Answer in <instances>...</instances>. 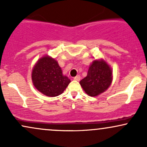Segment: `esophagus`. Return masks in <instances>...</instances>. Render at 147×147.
Returning a JSON list of instances; mask_svg holds the SVG:
<instances>
[{"label": "esophagus", "mask_w": 147, "mask_h": 147, "mask_svg": "<svg viewBox=\"0 0 147 147\" xmlns=\"http://www.w3.org/2000/svg\"><path fill=\"white\" fill-rule=\"evenodd\" d=\"M80 79H81V77H80V76L79 75H77V76H76L75 77H74V79H75V80H76V81H79L80 80Z\"/></svg>", "instance_id": "obj_1"}]
</instances>
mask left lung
Segmentation results:
<instances>
[{"mask_svg": "<svg viewBox=\"0 0 147 147\" xmlns=\"http://www.w3.org/2000/svg\"><path fill=\"white\" fill-rule=\"evenodd\" d=\"M113 81V70L103 59L94 60L88 70L87 76L80 81L86 93L96 97L109 88Z\"/></svg>", "mask_w": 147, "mask_h": 147, "instance_id": "1", "label": "left lung"}]
</instances>
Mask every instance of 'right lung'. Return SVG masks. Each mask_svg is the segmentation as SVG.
I'll return each mask as SVG.
<instances>
[{"instance_id":"right-lung-1","label":"right lung","mask_w":147,"mask_h":147,"mask_svg":"<svg viewBox=\"0 0 147 147\" xmlns=\"http://www.w3.org/2000/svg\"><path fill=\"white\" fill-rule=\"evenodd\" d=\"M32 80L40 92L51 97L63 93L70 83V79L63 75L58 62L48 55L37 61L32 72Z\"/></svg>"}]
</instances>
